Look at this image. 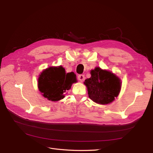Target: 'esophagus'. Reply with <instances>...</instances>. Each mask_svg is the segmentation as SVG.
Listing matches in <instances>:
<instances>
[{
  "label": "esophagus",
  "mask_w": 153,
  "mask_h": 153,
  "mask_svg": "<svg viewBox=\"0 0 153 153\" xmlns=\"http://www.w3.org/2000/svg\"><path fill=\"white\" fill-rule=\"evenodd\" d=\"M78 79L80 82H83L85 80V76L84 75H79L78 76Z\"/></svg>",
  "instance_id": "1"
}]
</instances>
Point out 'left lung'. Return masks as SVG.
<instances>
[{"label": "left lung", "mask_w": 153, "mask_h": 153, "mask_svg": "<svg viewBox=\"0 0 153 153\" xmlns=\"http://www.w3.org/2000/svg\"><path fill=\"white\" fill-rule=\"evenodd\" d=\"M84 82L89 98L99 104H108L118 96L121 87L119 78L110 71L96 68Z\"/></svg>", "instance_id": "left-lung-1"}]
</instances>
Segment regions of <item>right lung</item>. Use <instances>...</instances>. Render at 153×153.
Returning a JSON list of instances; mask_svg holds the SVG:
<instances>
[{
  "mask_svg": "<svg viewBox=\"0 0 153 153\" xmlns=\"http://www.w3.org/2000/svg\"><path fill=\"white\" fill-rule=\"evenodd\" d=\"M76 82L73 72H65L62 66L50 67L41 73L38 78V88L45 98L56 101L64 98V93Z\"/></svg>",
  "mask_w": 153,
  "mask_h": 153,
  "instance_id": "right-lung-1",
  "label": "right lung"
}]
</instances>
